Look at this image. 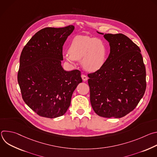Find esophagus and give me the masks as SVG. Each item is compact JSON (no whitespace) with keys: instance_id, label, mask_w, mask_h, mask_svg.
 Here are the masks:
<instances>
[{"instance_id":"1","label":"esophagus","mask_w":157,"mask_h":157,"mask_svg":"<svg viewBox=\"0 0 157 157\" xmlns=\"http://www.w3.org/2000/svg\"><path fill=\"white\" fill-rule=\"evenodd\" d=\"M81 78H82V80L84 81H86L87 80V79H88V78L86 75H81Z\"/></svg>"}]
</instances>
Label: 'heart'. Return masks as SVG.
Segmentation results:
<instances>
[{
  "instance_id": "heart-1",
  "label": "heart",
  "mask_w": 157,
  "mask_h": 157,
  "mask_svg": "<svg viewBox=\"0 0 157 157\" xmlns=\"http://www.w3.org/2000/svg\"><path fill=\"white\" fill-rule=\"evenodd\" d=\"M106 55V46L101 39L86 35L75 36L71 41L69 51L63 53V58L67 62L75 65L76 60L81 59L83 68L91 73L102 68Z\"/></svg>"
}]
</instances>
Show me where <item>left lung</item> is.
Listing matches in <instances>:
<instances>
[{"instance_id": "1", "label": "left lung", "mask_w": 157, "mask_h": 157, "mask_svg": "<svg viewBox=\"0 0 157 157\" xmlns=\"http://www.w3.org/2000/svg\"><path fill=\"white\" fill-rule=\"evenodd\" d=\"M97 32L108 41L110 53L99 70L88 75L91 104L101 117L121 118L136 108L145 91L141 51L124 34Z\"/></svg>"}]
</instances>
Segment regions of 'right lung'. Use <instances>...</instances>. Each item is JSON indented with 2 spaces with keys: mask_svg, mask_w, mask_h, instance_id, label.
I'll return each instance as SVG.
<instances>
[{
  "mask_svg": "<svg viewBox=\"0 0 157 157\" xmlns=\"http://www.w3.org/2000/svg\"><path fill=\"white\" fill-rule=\"evenodd\" d=\"M74 29L73 25L43 29L21 52L17 78L22 98L40 116H63L82 81L79 70L66 71L61 66L63 46Z\"/></svg>",
  "mask_w": 157,
  "mask_h": 157,
  "instance_id": "obj_1",
  "label": "right lung"
}]
</instances>
